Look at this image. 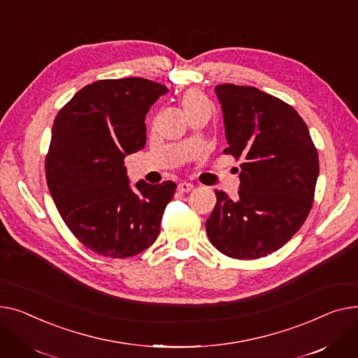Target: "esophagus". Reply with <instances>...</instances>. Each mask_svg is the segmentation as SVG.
<instances>
[{"instance_id": "34e87169", "label": "esophagus", "mask_w": 358, "mask_h": 358, "mask_svg": "<svg viewBox=\"0 0 358 358\" xmlns=\"http://www.w3.org/2000/svg\"><path fill=\"white\" fill-rule=\"evenodd\" d=\"M194 189V185L191 182H180L178 185V191L179 192H191Z\"/></svg>"}]
</instances>
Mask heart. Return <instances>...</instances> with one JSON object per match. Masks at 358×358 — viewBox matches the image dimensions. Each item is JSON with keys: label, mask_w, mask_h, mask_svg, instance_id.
<instances>
[{"label": "heart", "mask_w": 358, "mask_h": 358, "mask_svg": "<svg viewBox=\"0 0 358 358\" xmlns=\"http://www.w3.org/2000/svg\"><path fill=\"white\" fill-rule=\"evenodd\" d=\"M202 102H205V101H203V98H202V95H201L199 92H195V91L187 92V94L185 95V98H183V108H185V111H186V110H189V108L196 107V105H199V103H202Z\"/></svg>", "instance_id": "1"}]
</instances>
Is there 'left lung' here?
Segmentation results:
<instances>
[{
	"label": "left lung",
	"mask_w": 358,
	"mask_h": 358,
	"mask_svg": "<svg viewBox=\"0 0 358 358\" xmlns=\"http://www.w3.org/2000/svg\"><path fill=\"white\" fill-rule=\"evenodd\" d=\"M215 94L228 143L224 153L243 163L237 199L215 191L208 238L228 257H266L296 234L310 211L317 147L302 117L282 99L233 83L217 85Z\"/></svg>",
	"instance_id": "left-lung-1"
}]
</instances>
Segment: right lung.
I'll return each instance as SVG.
<instances>
[{
    "label": "right lung",
    "mask_w": 358,
    "mask_h": 358,
    "mask_svg": "<svg viewBox=\"0 0 358 358\" xmlns=\"http://www.w3.org/2000/svg\"><path fill=\"white\" fill-rule=\"evenodd\" d=\"M167 91L144 78L102 79L78 91L55 118L49 191L72 234L101 256H136L159 236L176 183L131 187L124 159L144 147L145 114Z\"/></svg>",
    "instance_id": "right-lung-1"
}]
</instances>
